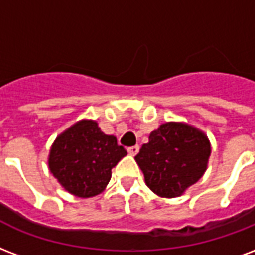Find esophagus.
Segmentation results:
<instances>
[{"mask_svg": "<svg viewBox=\"0 0 255 255\" xmlns=\"http://www.w3.org/2000/svg\"><path fill=\"white\" fill-rule=\"evenodd\" d=\"M127 151L129 155H136V153L139 152V145H132V147H129Z\"/></svg>", "mask_w": 255, "mask_h": 255, "instance_id": "34e87169", "label": "esophagus"}]
</instances>
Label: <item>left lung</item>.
<instances>
[{"mask_svg": "<svg viewBox=\"0 0 255 255\" xmlns=\"http://www.w3.org/2000/svg\"><path fill=\"white\" fill-rule=\"evenodd\" d=\"M211 145L205 132L168 122L149 133L135 156L149 190L162 198L182 195L205 174Z\"/></svg>", "mask_w": 255, "mask_h": 255, "instance_id": "left-lung-1", "label": "left lung"}]
</instances>
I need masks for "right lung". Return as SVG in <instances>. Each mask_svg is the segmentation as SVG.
<instances>
[{
  "label": "right lung",
  "mask_w": 255,
  "mask_h": 255,
  "mask_svg": "<svg viewBox=\"0 0 255 255\" xmlns=\"http://www.w3.org/2000/svg\"><path fill=\"white\" fill-rule=\"evenodd\" d=\"M127 155L114 135H106L95 120H80L60 133L50 148V172L68 192L91 198L104 191L112 168Z\"/></svg>",
  "instance_id": "obj_1"
}]
</instances>
